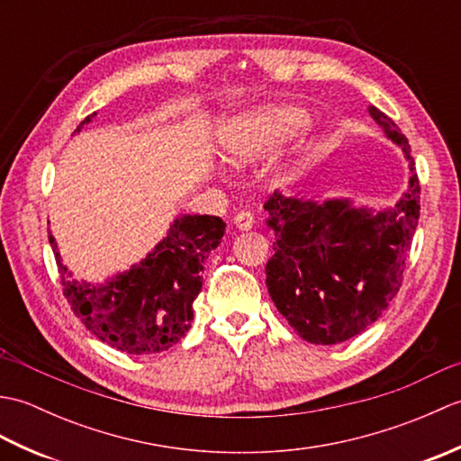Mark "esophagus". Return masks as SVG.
I'll return each instance as SVG.
<instances>
[{"instance_id": "1", "label": "esophagus", "mask_w": 461, "mask_h": 461, "mask_svg": "<svg viewBox=\"0 0 461 461\" xmlns=\"http://www.w3.org/2000/svg\"><path fill=\"white\" fill-rule=\"evenodd\" d=\"M253 223H256V215H253V212H249V210H243V212L233 215V225H236L240 231L251 230Z\"/></svg>"}]
</instances>
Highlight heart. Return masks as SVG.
I'll return each instance as SVG.
<instances>
[{
  "instance_id": "1",
  "label": "heart",
  "mask_w": 461,
  "mask_h": 461,
  "mask_svg": "<svg viewBox=\"0 0 461 461\" xmlns=\"http://www.w3.org/2000/svg\"><path fill=\"white\" fill-rule=\"evenodd\" d=\"M311 122L297 106H271L249 113L228 124L221 134V152L231 164H248L301 132Z\"/></svg>"
}]
</instances>
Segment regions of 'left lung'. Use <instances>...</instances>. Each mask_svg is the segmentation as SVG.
Instances as JSON below:
<instances>
[{"instance_id":"obj_1","label":"left lung","mask_w":461,"mask_h":461,"mask_svg":"<svg viewBox=\"0 0 461 461\" xmlns=\"http://www.w3.org/2000/svg\"><path fill=\"white\" fill-rule=\"evenodd\" d=\"M368 113L408 160V190L394 208L372 212L352 208L348 200L321 203L279 192L263 205L277 238L266 266L269 297L312 345L345 342L382 315L402 285L420 218V182L408 139L376 106Z\"/></svg>"}]
</instances>
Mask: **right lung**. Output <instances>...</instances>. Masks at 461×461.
<instances>
[{
  "mask_svg": "<svg viewBox=\"0 0 461 461\" xmlns=\"http://www.w3.org/2000/svg\"><path fill=\"white\" fill-rule=\"evenodd\" d=\"M89 114L75 132L89 124ZM225 223L215 215H182L168 236L139 266L106 281L104 285L71 277L49 233L61 276L63 295L77 319L93 335L129 355H154L178 342L194 319V299L202 291L203 261L220 246Z\"/></svg>",
  "mask_w": 461,
  "mask_h": 461,
  "instance_id": "add662e5",
  "label": "right lung"
}]
</instances>
